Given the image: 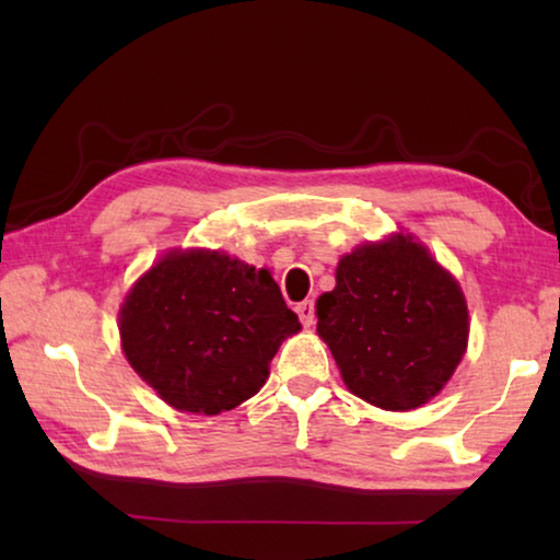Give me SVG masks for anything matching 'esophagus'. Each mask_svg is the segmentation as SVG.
I'll return each mask as SVG.
<instances>
[{
    "instance_id": "obj_1",
    "label": "esophagus",
    "mask_w": 560,
    "mask_h": 560,
    "mask_svg": "<svg viewBox=\"0 0 560 560\" xmlns=\"http://www.w3.org/2000/svg\"><path fill=\"white\" fill-rule=\"evenodd\" d=\"M296 314L301 318L303 326H314L316 324V303L314 301H301L296 306Z\"/></svg>"
}]
</instances>
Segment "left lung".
Segmentation results:
<instances>
[{
	"label": "left lung",
	"mask_w": 560,
	"mask_h": 560,
	"mask_svg": "<svg viewBox=\"0 0 560 560\" xmlns=\"http://www.w3.org/2000/svg\"><path fill=\"white\" fill-rule=\"evenodd\" d=\"M316 316L348 390L383 410H412L438 395L469 336L457 281L402 234L340 259Z\"/></svg>",
	"instance_id": "obj_1"
}]
</instances>
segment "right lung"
I'll use <instances>...</instances> for the list:
<instances>
[{"label":"right lung","mask_w":560,"mask_h":560,"mask_svg":"<svg viewBox=\"0 0 560 560\" xmlns=\"http://www.w3.org/2000/svg\"><path fill=\"white\" fill-rule=\"evenodd\" d=\"M301 328L267 269L220 252H173L128 293V363L167 405L217 415L259 393L281 340Z\"/></svg>","instance_id":"1"}]
</instances>
